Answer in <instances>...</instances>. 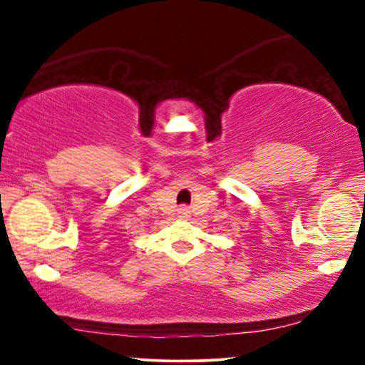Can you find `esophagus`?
I'll use <instances>...</instances> for the list:
<instances>
[{"label":"esophagus","mask_w":365,"mask_h":365,"mask_svg":"<svg viewBox=\"0 0 365 365\" xmlns=\"http://www.w3.org/2000/svg\"><path fill=\"white\" fill-rule=\"evenodd\" d=\"M178 216L181 219H189V217H191V211H189V207L181 206L178 209Z\"/></svg>","instance_id":"esophagus-1"}]
</instances>
